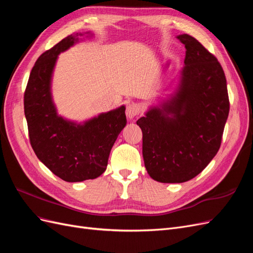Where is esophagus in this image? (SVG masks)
<instances>
[{"label":"esophagus","instance_id":"1","mask_svg":"<svg viewBox=\"0 0 253 253\" xmlns=\"http://www.w3.org/2000/svg\"><path fill=\"white\" fill-rule=\"evenodd\" d=\"M140 110H139V105L137 103H129L127 106H126V117L128 119H133L135 118L137 115L139 114Z\"/></svg>","mask_w":253,"mask_h":253}]
</instances>
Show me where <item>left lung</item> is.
<instances>
[{
    "label": "left lung",
    "instance_id": "8db88e82",
    "mask_svg": "<svg viewBox=\"0 0 253 253\" xmlns=\"http://www.w3.org/2000/svg\"><path fill=\"white\" fill-rule=\"evenodd\" d=\"M177 39L186 47L178 86L137 120L145 169L165 183L188 181L209 165L219 150L230 109L217 59L193 37L183 34Z\"/></svg>",
    "mask_w": 253,
    "mask_h": 253
}]
</instances>
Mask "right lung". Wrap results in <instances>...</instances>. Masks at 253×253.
Segmentation results:
<instances>
[{"label": "right lung", "mask_w": 253, "mask_h": 253, "mask_svg": "<svg viewBox=\"0 0 253 253\" xmlns=\"http://www.w3.org/2000/svg\"><path fill=\"white\" fill-rule=\"evenodd\" d=\"M80 36L82 34L68 36L42 53L30 72L24 93L30 144L37 157L68 182L100 176L108 166L113 144L126 125L125 105L83 124L58 115L51 97L52 72L59 53L77 43Z\"/></svg>", "instance_id": "add662e5"}]
</instances>
